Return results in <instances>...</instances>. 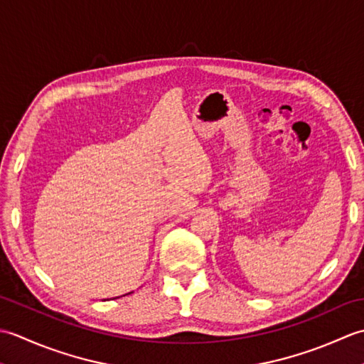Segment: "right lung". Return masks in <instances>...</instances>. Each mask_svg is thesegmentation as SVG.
<instances>
[{"instance_id":"obj_1","label":"right lung","mask_w":364,"mask_h":364,"mask_svg":"<svg viewBox=\"0 0 364 364\" xmlns=\"http://www.w3.org/2000/svg\"><path fill=\"white\" fill-rule=\"evenodd\" d=\"M128 294H131V292H128ZM125 296H127V294H125Z\"/></svg>"}]
</instances>
